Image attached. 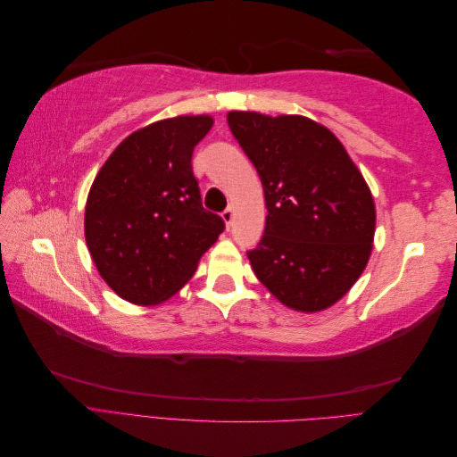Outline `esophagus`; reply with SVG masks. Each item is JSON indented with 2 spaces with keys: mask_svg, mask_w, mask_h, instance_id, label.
I'll list each match as a JSON object with an SVG mask.
<instances>
[{
  "mask_svg": "<svg viewBox=\"0 0 457 457\" xmlns=\"http://www.w3.org/2000/svg\"><path fill=\"white\" fill-rule=\"evenodd\" d=\"M220 217H223V220H225V225L230 228V225H232V219H234V205H228L227 210L220 213Z\"/></svg>",
  "mask_w": 457,
  "mask_h": 457,
  "instance_id": "1",
  "label": "esophagus"
}]
</instances>
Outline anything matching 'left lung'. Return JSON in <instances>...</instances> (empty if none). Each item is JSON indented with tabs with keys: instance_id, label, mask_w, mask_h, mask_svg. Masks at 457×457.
Listing matches in <instances>:
<instances>
[{
	"instance_id": "1",
	"label": "left lung",
	"mask_w": 457,
	"mask_h": 457,
	"mask_svg": "<svg viewBox=\"0 0 457 457\" xmlns=\"http://www.w3.org/2000/svg\"><path fill=\"white\" fill-rule=\"evenodd\" d=\"M228 128L265 192V234L247 259L287 309L318 312L361 278L373 247L376 204L337 137L297 114L232 110Z\"/></svg>"
}]
</instances>
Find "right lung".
<instances>
[{
	"mask_svg": "<svg viewBox=\"0 0 457 457\" xmlns=\"http://www.w3.org/2000/svg\"><path fill=\"white\" fill-rule=\"evenodd\" d=\"M212 126V116L198 114L133 131L89 188L84 228L91 259L133 305L175 295L225 228L223 219L204 210L190 163Z\"/></svg>",
	"mask_w": 457,
	"mask_h": 457,
	"instance_id": "obj_1",
	"label": "right lung"
}]
</instances>
